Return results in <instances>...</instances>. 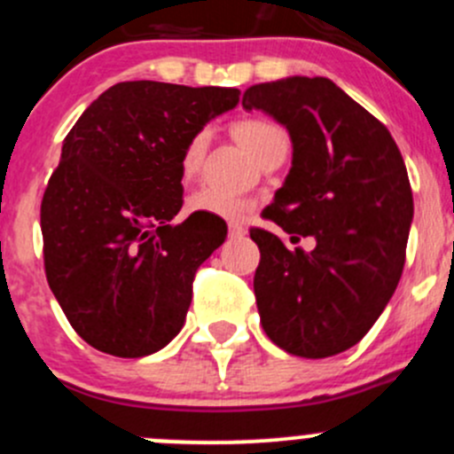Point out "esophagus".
<instances>
[{"instance_id": "obj_1", "label": "esophagus", "mask_w": 454, "mask_h": 454, "mask_svg": "<svg viewBox=\"0 0 454 454\" xmlns=\"http://www.w3.org/2000/svg\"><path fill=\"white\" fill-rule=\"evenodd\" d=\"M247 233V229L240 223H229V236L231 238H242Z\"/></svg>"}]
</instances>
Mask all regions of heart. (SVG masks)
<instances>
[{"label": "heart", "mask_w": 454, "mask_h": 454, "mask_svg": "<svg viewBox=\"0 0 454 454\" xmlns=\"http://www.w3.org/2000/svg\"><path fill=\"white\" fill-rule=\"evenodd\" d=\"M236 141L254 156L255 160L262 159L269 150L278 145V143L286 141L285 132L271 121L262 119H245L233 123L231 128ZM209 137L207 132H199L190 138L181 154V176L183 181H192L196 172L200 169V163L205 159V150H207ZM187 207L194 214H212L218 218H238L251 207V203L242 196L225 194V192H216L212 187H203L196 194L190 196Z\"/></svg>", "instance_id": "obj_1"}]
</instances>
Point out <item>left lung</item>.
<instances>
[{
	"label": "left lung",
	"mask_w": 454,
	"mask_h": 454,
	"mask_svg": "<svg viewBox=\"0 0 454 454\" xmlns=\"http://www.w3.org/2000/svg\"><path fill=\"white\" fill-rule=\"evenodd\" d=\"M286 128L291 169L264 216L289 247L251 229L260 249L254 294L273 344L291 356H338L356 347L393 298L402 278L412 192L388 129L326 76H286L242 94Z\"/></svg>",
	"instance_id": "obj_1"
}]
</instances>
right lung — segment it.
<instances>
[{"mask_svg": "<svg viewBox=\"0 0 454 454\" xmlns=\"http://www.w3.org/2000/svg\"><path fill=\"white\" fill-rule=\"evenodd\" d=\"M240 101L236 88L123 81L85 107L42 200L46 276L90 347L143 357L185 325L194 273L225 242L218 216L185 218L181 154Z\"/></svg>", "mask_w": 454, "mask_h": 454, "instance_id": "right-lung-1", "label": "right lung"}]
</instances>
